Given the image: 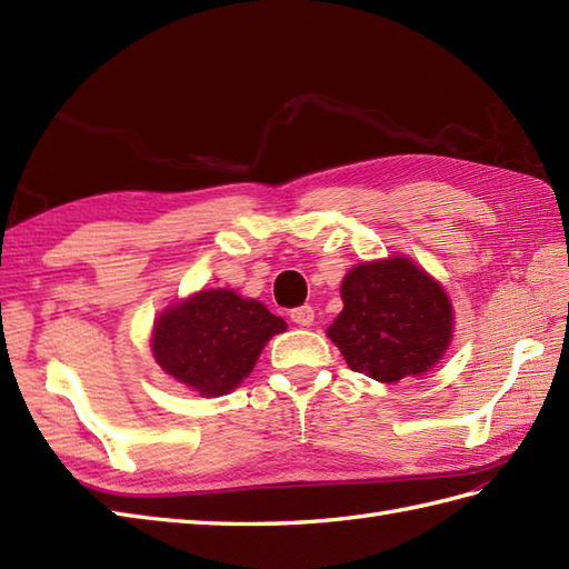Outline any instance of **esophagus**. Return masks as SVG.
Instances as JSON below:
<instances>
[{"label":"esophagus","instance_id":"obj_1","mask_svg":"<svg viewBox=\"0 0 569 569\" xmlns=\"http://www.w3.org/2000/svg\"><path fill=\"white\" fill-rule=\"evenodd\" d=\"M291 320H293L296 325H300V328H310L312 320H316V310H312L310 306L293 308V310H291Z\"/></svg>","mask_w":569,"mask_h":569}]
</instances>
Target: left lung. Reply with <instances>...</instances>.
Wrapping results in <instances>:
<instances>
[{
  "instance_id": "8db88e82",
  "label": "left lung",
  "mask_w": 569,
  "mask_h": 569,
  "mask_svg": "<svg viewBox=\"0 0 569 569\" xmlns=\"http://www.w3.org/2000/svg\"><path fill=\"white\" fill-rule=\"evenodd\" d=\"M342 312L328 328L352 371L396 383L420 377L450 347L455 312L445 288L406 257L355 266L342 281Z\"/></svg>"
}]
</instances>
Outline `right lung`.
Returning a JSON list of instances; mask_svg holds the SVG:
<instances>
[{"instance_id":"right-lung-1","label":"right lung","mask_w":569,"mask_h":569,"mask_svg":"<svg viewBox=\"0 0 569 569\" xmlns=\"http://www.w3.org/2000/svg\"><path fill=\"white\" fill-rule=\"evenodd\" d=\"M259 300L212 288L166 308L153 325L151 352L159 367L200 396H224L249 377L261 349L283 332Z\"/></svg>"}]
</instances>
